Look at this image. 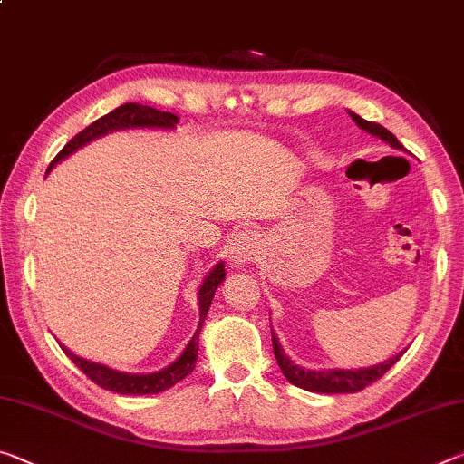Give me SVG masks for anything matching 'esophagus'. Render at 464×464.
<instances>
[{"instance_id": "obj_1", "label": "esophagus", "mask_w": 464, "mask_h": 464, "mask_svg": "<svg viewBox=\"0 0 464 464\" xmlns=\"http://www.w3.org/2000/svg\"><path fill=\"white\" fill-rule=\"evenodd\" d=\"M231 262L235 266H243L256 260V256L260 254V237L254 231H239L235 233L231 239Z\"/></svg>"}]
</instances>
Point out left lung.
<instances>
[{
	"instance_id": "1",
	"label": "left lung",
	"mask_w": 464,
	"mask_h": 464,
	"mask_svg": "<svg viewBox=\"0 0 464 464\" xmlns=\"http://www.w3.org/2000/svg\"><path fill=\"white\" fill-rule=\"evenodd\" d=\"M352 121H354L360 129H364L371 135L379 137L384 143H389L392 149H399V151H405L403 145L399 143L397 137L392 135L391 130H387L381 124L364 121L362 116H358L354 112H350ZM272 345H274V356H276V362L280 366L282 374L286 376L288 382H293L295 387H301L304 391L311 392H358L362 391L368 384L379 381L381 376L389 371V368L397 362L399 358L403 356V352H399L397 356H392L389 360H384L382 364L376 366H368V368H356V371H337V368H332V371H304L298 364H295L290 360L282 345L278 343L276 334L272 332Z\"/></svg>"
}]
</instances>
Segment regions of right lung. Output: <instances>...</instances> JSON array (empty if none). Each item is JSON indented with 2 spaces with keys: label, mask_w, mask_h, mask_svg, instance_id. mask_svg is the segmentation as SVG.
<instances>
[{
  "label": "right lung",
  "mask_w": 464,
  "mask_h": 464,
  "mask_svg": "<svg viewBox=\"0 0 464 464\" xmlns=\"http://www.w3.org/2000/svg\"><path fill=\"white\" fill-rule=\"evenodd\" d=\"M178 116L171 112H161V110H155L151 106H143V104H122L119 108H114L112 112H108L106 116H102L96 122H92L90 127H85L82 132L69 140V143L61 149L57 157L51 161L46 174L57 166L61 160H65L67 155L75 153L77 149L88 145L90 140L104 137L112 130H122V129H174L178 124ZM225 280V264L218 262L213 270L207 274V278L198 288V307H200V321L198 327L192 335L190 343L186 345V350L179 354L174 364H169L168 368H161V371L151 372V374H132V372H121V371H112L104 364L98 362H90V360L75 356L73 352H69L65 345H61L63 352L72 358V362L80 368V371L90 376V379L100 384L102 389L112 391V392H121V395H155V392H161L169 387H174L176 382L186 379L188 374L194 371L196 360H198V337H200V329L204 319H207V313L210 303H213L215 290L218 285Z\"/></svg>",
  "instance_id": "obj_1"
}]
</instances>
